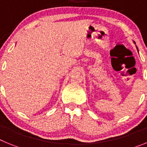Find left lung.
<instances>
[{
  "label": "left lung",
  "mask_w": 147,
  "mask_h": 147,
  "mask_svg": "<svg viewBox=\"0 0 147 147\" xmlns=\"http://www.w3.org/2000/svg\"><path fill=\"white\" fill-rule=\"evenodd\" d=\"M133 42H134V43L136 44V42H135V41H133ZM136 48H137V49H138V47H136Z\"/></svg>",
  "instance_id": "1"
}]
</instances>
